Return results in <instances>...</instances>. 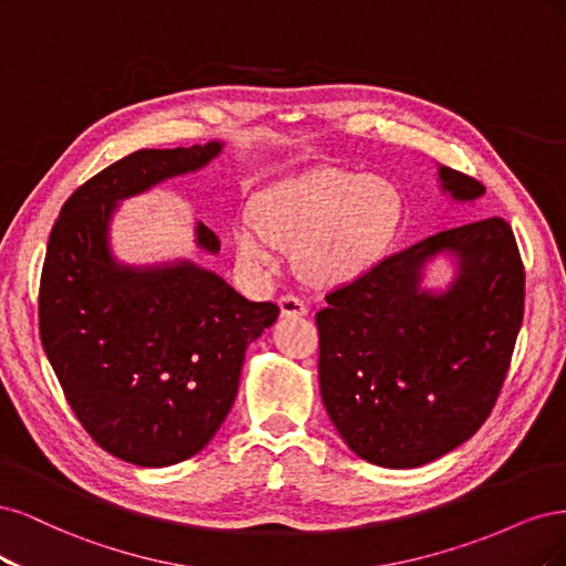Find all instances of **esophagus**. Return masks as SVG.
I'll use <instances>...</instances> for the list:
<instances>
[{"instance_id":"obj_1","label":"esophagus","mask_w":566,"mask_h":566,"mask_svg":"<svg viewBox=\"0 0 566 566\" xmlns=\"http://www.w3.org/2000/svg\"><path fill=\"white\" fill-rule=\"evenodd\" d=\"M280 310L284 317H301V315H307V305L301 296H294V294H286L280 298Z\"/></svg>"}]
</instances>
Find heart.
<instances>
[{
	"label": "heart",
	"instance_id": "b5f03b06",
	"mask_svg": "<svg viewBox=\"0 0 566 566\" xmlns=\"http://www.w3.org/2000/svg\"><path fill=\"white\" fill-rule=\"evenodd\" d=\"M399 195L388 178L317 169L268 188L234 242L249 263H272L277 247H298L307 277L332 282L367 265L395 226Z\"/></svg>",
	"mask_w": 566,
	"mask_h": 566
}]
</instances>
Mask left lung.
I'll list each match as a JSON object with an SVG mask.
<instances>
[{"instance_id": "left-lung-1", "label": "left lung", "mask_w": 566, "mask_h": 566, "mask_svg": "<svg viewBox=\"0 0 566 566\" xmlns=\"http://www.w3.org/2000/svg\"><path fill=\"white\" fill-rule=\"evenodd\" d=\"M461 202L480 180L442 167ZM457 256L447 292L420 289L437 252ZM319 392L332 423L359 459L418 468L449 453L494 409L524 317V265L499 216L426 237L324 296Z\"/></svg>"}]
</instances>
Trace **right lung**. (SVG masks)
<instances>
[{
    "label": "right lung",
    "mask_w": 566,
    "mask_h": 566,
    "mask_svg": "<svg viewBox=\"0 0 566 566\" xmlns=\"http://www.w3.org/2000/svg\"><path fill=\"white\" fill-rule=\"evenodd\" d=\"M223 145L138 150L88 178L51 228L40 336L70 409L101 449L140 468L202 451L237 397L247 345L277 319L190 261L119 265L107 226L119 199L197 171ZM197 244L221 242L199 223Z\"/></svg>",
    "instance_id": "add662e5"
}]
</instances>
